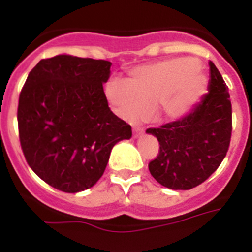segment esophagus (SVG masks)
<instances>
[{
	"instance_id": "34e87169",
	"label": "esophagus",
	"mask_w": 252,
	"mask_h": 252,
	"mask_svg": "<svg viewBox=\"0 0 252 252\" xmlns=\"http://www.w3.org/2000/svg\"><path fill=\"white\" fill-rule=\"evenodd\" d=\"M132 132H133V137H137V136H140L142 132H144V128H142V127H133Z\"/></svg>"
}]
</instances>
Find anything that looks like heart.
<instances>
[{"mask_svg": "<svg viewBox=\"0 0 252 252\" xmlns=\"http://www.w3.org/2000/svg\"><path fill=\"white\" fill-rule=\"evenodd\" d=\"M207 88L206 75L192 58H175L140 66L131 73L130 83L113 79L107 98L126 121H136L150 113L177 120L192 110Z\"/></svg>", "mask_w": 252, "mask_h": 252, "instance_id": "heart-1", "label": "heart"}]
</instances>
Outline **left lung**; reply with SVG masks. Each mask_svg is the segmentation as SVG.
<instances>
[{
  "label": "left lung",
  "mask_w": 252,
  "mask_h": 252,
  "mask_svg": "<svg viewBox=\"0 0 252 252\" xmlns=\"http://www.w3.org/2000/svg\"><path fill=\"white\" fill-rule=\"evenodd\" d=\"M208 92L192 111L177 121L148 128L159 141V153L149 162L157 182L170 189H192L221 165L230 148L232 106L228 87L209 62Z\"/></svg>",
  "instance_id": "1"
}]
</instances>
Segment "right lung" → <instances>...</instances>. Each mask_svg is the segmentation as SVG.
<instances>
[{"instance_id": "add662e5", "label": "right lung", "mask_w": 252, "mask_h": 252, "mask_svg": "<svg viewBox=\"0 0 252 252\" xmlns=\"http://www.w3.org/2000/svg\"><path fill=\"white\" fill-rule=\"evenodd\" d=\"M107 60L57 55L41 59L22 87L17 107L22 153L53 188L77 193L94 186L113 146L132 135L108 107Z\"/></svg>"}]
</instances>
